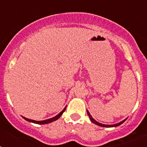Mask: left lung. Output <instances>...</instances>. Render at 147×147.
Masks as SVG:
<instances>
[{
  "label": "left lung",
  "mask_w": 147,
  "mask_h": 147,
  "mask_svg": "<svg viewBox=\"0 0 147 147\" xmlns=\"http://www.w3.org/2000/svg\"><path fill=\"white\" fill-rule=\"evenodd\" d=\"M87 113H88V116H89L90 119V121H91V122H93V124H97L98 126H100V127H118V126L121 125V124H123L124 121H125V120L119 122V123H118V124H111V125H107V124H101V123H99V122L96 121L94 119H93V117L91 116V115L90 114V113L88 112V110H87Z\"/></svg>",
  "instance_id": "obj_1"
}]
</instances>
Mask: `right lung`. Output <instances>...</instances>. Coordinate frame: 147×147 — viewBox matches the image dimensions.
<instances>
[{
    "mask_svg": "<svg viewBox=\"0 0 147 147\" xmlns=\"http://www.w3.org/2000/svg\"><path fill=\"white\" fill-rule=\"evenodd\" d=\"M66 109V107H65L63 110H62V111H61L60 113H59L58 115H57L56 116H54V117L51 118V119H46V120H44V121H34V120H32V119H26V118L23 117V118L25 120L28 121L29 122H32V123H34V124H49V123H51V122H53L54 121L57 120L58 119H59V117H60L61 115H62V113L65 112V110Z\"/></svg>",
    "mask_w": 147,
    "mask_h": 147,
    "instance_id": "obj_1",
    "label": "right lung"
}]
</instances>
